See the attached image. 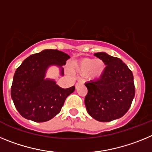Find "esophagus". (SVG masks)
Masks as SVG:
<instances>
[{
    "label": "esophagus",
    "mask_w": 152,
    "mask_h": 152,
    "mask_svg": "<svg viewBox=\"0 0 152 152\" xmlns=\"http://www.w3.org/2000/svg\"><path fill=\"white\" fill-rule=\"evenodd\" d=\"M81 84H82V82H81V81H78V82H77L76 84H75V88H77L79 87V85H80Z\"/></svg>",
    "instance_id": "1"
}]
</instances>
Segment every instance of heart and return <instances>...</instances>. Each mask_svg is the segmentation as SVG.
<instances>
[{
	"mask_svg": "<svg viewBox=\"0 0 152 152\" xmlns=\"http://www.w3.org/2000/svg\"><path fill=\"white\" fill-rule=\"evenodd\" d=\"M74 68L80 75H89L91 77H95L103 73L105 64L100 59L94 60L89 58H84L75 63Z\"/></svg>",
	"mask_w": 152,
	"mask_h": 152,
	"instance_id": "heart-1",
	"label": "heart"
}]
</instances>
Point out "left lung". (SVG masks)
<instances>
[{
	"mask_svg": "<svg viewBox=\"0 0 152 152\" xmlns=\"http://www.w3.org/2000/svg\"><path fill=\"white\" fill-rule=\"evenodd\" d=\"M94 56L107 65L97 80L86 83L88 94L84 99L90 116L97 121L110 122L124 116L135 96L133 75L118 58L105 52Z\"/></svg>",
	"mask_w": 152,
	"mask_h": 152,
	"instance_id": "left-lung-1",
	"label": "left lung"
}]
</instances>
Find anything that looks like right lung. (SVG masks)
Instances as JSON below:
<instances>
[{"mask_svg":"<svg viewBox=\"0 0 152 152\" xmlns=\"http://www.w3.org/2000/svg\"><path fill=\"white\" fill-rule=\"evenodd\" d=\"M70 58L56 49H45L26 58L16 70L11 86V97L23 117L42 123L50 120L61 111L65 99L75 91V86L60 88L55 80L45 79L48 67H61ZM61 75L64 69L61 68Z\"/></svg>","mask_w":152,"mask_h":152,"instance_id":"right-lung-1","label":"right lung"}]
</instances>
